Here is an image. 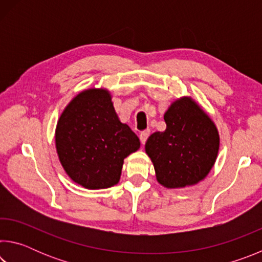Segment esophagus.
Wrapping results in <instances>:
<instances>
[{
    "mask_svg": "<svg viewBox=\"0 0 262 262\" xmlns=\"http://www.w3.org/2000/svg\"><path fill=\"white\" fill-rule=\"evenodd\" d=\"M149 134H150L149 130H143L140 133V140H141L142 144L145 143V141H147V139L149 137Z\"/></svg>",
    "mask_w": 262,
    "mask_h": 262,
    "instance_id": "34e87169",
    "label": "esophagus"
}]
</instances>
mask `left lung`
Returning a JSON list of instances; mask_svg holds the SVG:
<instances>
[{
  "label": "left lung",
  "instance_id": "obj_1",
  "mask_svg": "<svg viewBox=\"0 0 262 262\" xmlns=\"http://www.w3.org/2000/svg\"><path fill=\"white\" fill-rule=\"evenodd\" d=\"M164 120L166 129L154 133L145 143L157 181L166 188L196 185L209 173L219 155L220 135L214 121L190 97L174 100Z\"/></svg>",
  "mask_w": 262,
  "mask_h": 262
}]
</instances>
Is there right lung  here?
Wrapping results in <instances>:
<instances>
[{
	"label": "right lung",
	"instance_id": "add662e5",
	"mask_svg": "<svg viewBox=\"0 0 262 262\" xmlns=\"http://www.w3.org/2000/svg\"><path fill=\"white\" fill-rule=\"evenodd\" d=\"M55 147L74 183L103 189L119 183L123 159L140 149V140L119 120L110 91L91 88L74 97L60 115Z\"/></svg>",
	"mask_w": 262,
	"mask_h": 262
}]
</instances>
